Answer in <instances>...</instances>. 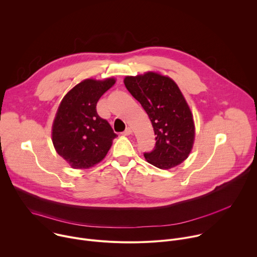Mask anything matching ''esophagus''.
Returning <instances> with one entry per match:
<instances>
[{"mask_svg": "<svg viewBox=\"0 0 257 257\" xmlns=\"http://www.w3.org/2000/svg\"><path fill=\"white\" fill-rule=\"evenodd\" d=\"M130 134H132V129L128 127V128H126V130L123 132V135L128 136V135H130Z\"/></svg>", "mask_w": 257, "mask_h": 257, "instance_id": "esophagus-1", "label": "esophagus"}]
</instances>
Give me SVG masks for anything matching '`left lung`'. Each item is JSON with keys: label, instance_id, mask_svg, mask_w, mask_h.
Segmentation results:
<instances>
[{"label": "left lung", "instance_id": "8db88e82", "mask_svg": "<svg viewBox=\"0 0 257 257\" xmlns=\"http://www.w3.org/2000/svg\"><path fill=\"white\" fill-rule=\"evenodd\" d=\"M124 83L149 115L156 145L144 158L159 169L168 170L184 162L193 146V116L178 85L170 77L155 72L127 76Z\"/></svg>", "mask_w": 257, "mask_h": 257}]
</instances>
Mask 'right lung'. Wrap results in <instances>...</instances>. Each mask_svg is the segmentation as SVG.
I'll return each mask as SVG.
<instances>
[{
  "instance_id": "right-lung-1",
  "label": "right lung",
  "mask_w": 257,
  "mask_h": 257,
  "mask_svg": "<svg viewBox=\"0 0 257 257\" xmlns=\"http://www.w3.org/2000/svg\"><path fill=\"white\" fill-rule=\"evenodd\" d=\"M114 78L86 79L62 99L53 124L56 152L74 169H88L99 163L117 136L96 112L100 96L115 84Z\"/></svg>"
}]
</instances>
